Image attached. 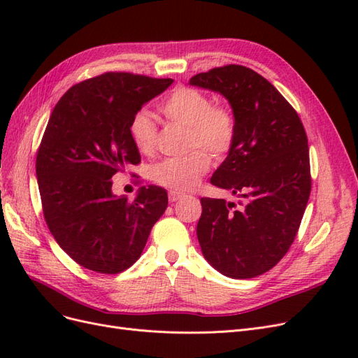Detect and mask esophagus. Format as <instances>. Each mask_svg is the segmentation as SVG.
Wrapping results in <instances>:
<instances>
[{
    "label": "esophagus",
    "instance_id": "1",
    "mask_svg": "<svg viewBox=\"0 0 358 358\" xmlns=\"http://www.w3.org/2000/svg\"><path fill=\"white\" fill-rule=\"evenodd\" d=\"M180 199H183V194H180V192H176V191H170L169 192V200L173 203V201H178V200H180Z\"/></svg>",
    "mask_w": 358,
    "mask_h": 358
}]
</instances>
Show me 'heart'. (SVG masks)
I'll use <instances>...</instances> for the list:
<instances>
[{"label":"heart","mask_w":358,"mask_h":358,"mask_svg":"<svg viewBox=\"0 0 358 358\" xmlns=\"http://www.w3.org/2000/svg\"><path fill=\"white\" fill-rule=\"evenodd\" d=\"M159 112L169 122L187 128V146L194 149L185 157L166 158L152 167V180L176 192L197 187L210 167L209 152L221 158L230 152L236 138V117L225 104H212L210 96L196 88L180 86L159 104ZM136 148L142 154H154L157 148V125L148 112H138L129 125ZM201 147L205 150H196Z\"/></svg>","instance_id":"1"}]
</instances>
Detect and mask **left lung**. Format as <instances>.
<instances>
[{
	"label": "left lung",
	"instance_id": "1",
	"mask_svg": "<svg viewBox=\"0 0 358 358\" xmlns=\"http://www.w3.org/2000/svg\"><path fill=\"white\" fill-rule=\"evenodd\" d=\"M222 94L236 117V138L212 185L243 199H201L197 237L204 258L233 279L275 267L294 242L310 196L309 146L297 112L257 71L230 64L191 78Z\"/></svg>",
	"mask_w": 358,
	"mask_h": 358
}]
</instances>
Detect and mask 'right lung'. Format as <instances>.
Here are the masks:
<instances>
[{
    "mask_svg": "<svg viewBox=\"0 0 358 358\" xmlns=\"http://www.w3.org/2000/svg\"><path fill=\"white\" fill-rule=\"evenodd\" d=\"M171 83L109 71L71 86L49 117L36 159L43 215L58 245L92 272L133 266L167 208L164 188L142 187L128 200L113 196L112 178L140 162L129 125Z\"/></svg>",
    "mask_w": 358,
    "mask_h": 358,
    "instance_id": "right-lung-1",
    "label": "right lung"
}]
</instances>
